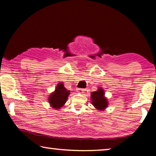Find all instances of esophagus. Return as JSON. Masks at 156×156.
Masks as SVG:
<instances>
[{
  "label": "esophagus",
  "instance_id": "1",
  "mask_svg": "<svg viewBox=\"0 0 156 156\" xmlns=\"http://www.w3.org/2000/svg\"><path fill=\"white\" fill-rule=\"evenodd\" d=\"M76 90H77V92L78 93H79V94H83L84 92V89H76Z\"/></svg>",
  "mask_w": 156,
  "mask_h": 156
}]
</instances>
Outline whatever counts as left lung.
I'll list each match as a JSON object with an SVG mask.
<instances>
[{
    "mask_svg": "<svg viewBox=\"0 0 156 156\" xmlns=\"http://www.w3.org/2000/svg\"><path fill=\"white\" fill-rule=\"evenodd\" d=\"M91 104L98 112H103L108 107L107 98L105 96V91L102 87H98V90L91 92Z\"/></svg>",
    "mask_w": 156,
    "mask_h": 156,
    "instance_id": "1",
    "label": "left lung"
}]
</instances>
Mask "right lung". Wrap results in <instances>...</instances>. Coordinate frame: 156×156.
Returning a JSON list of instances; mask_svg holds the SVG:
<instances>
[{
    "label": "right lung",
    "instance_id": "right-lung-1",
    "mask_svg": "<svg viewBox=\"0 0 156 156\" xmlns=\"http://www.w3.org/2000/svg\"><path fill=\"white\" fill-rule=\"evenodd\" d=\"M70 91L65 87L63 83H59L57 84L55 91H53L48 98L50 106L54 110L60 109L66 103Z\"/></svg>",
    "mask_w": 156,
    "mask_h": 156
}]
</instances>
